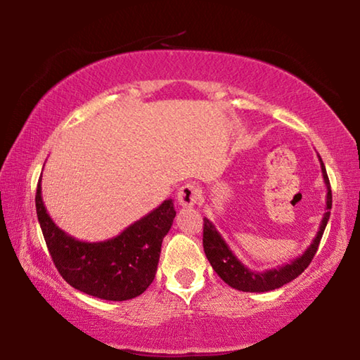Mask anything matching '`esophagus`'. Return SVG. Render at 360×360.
Instances as JSON below:
<instances>
[{
	"instance_id": "34e87169",
	"label": "esophagus",
	"mask_w": 360,
	"mask_h": 360,
	"mask_svg": "<svg viewBox=\"0 0 360 360\" xmlns=\"http://www.w3.org/2000/svg\"><path fill=\"white\" fill-rule=\"evenodd\" d=\"M200 197L198 188L193 184H184L178 192V203L182 206V208H192V206L197 203V200Z\"/></svg>"
}]
</instances>
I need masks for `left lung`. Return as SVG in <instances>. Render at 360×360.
Segmentation results:
<instances>
[{
  "label": "left lung",
  "instance_id": "1",
  "mask_svg": "<svg viewBox=\"0 0 360 360\" xmlns=\"http://www.w3.org/2000/svg\"><path fill=\"white\" fill-rule=\"evenodd\" d=\"M321 169L322 176H324V182L327 186V202H326V212L322 217L318 235L313 240L311 245L308 246L300 257H297L290 262V264H284L281 266L271 268V270L265 271H251L248 266H245L241 262L236 259V255L231 252L227 243L222 238V235L216 230L214 224L210 219L203 217V249L206 257H208L211 266L214 268V271L221 276L222 281L227 283L230 288L238 289L243 292H268L275 290L281 285L290 283L292 279H295L298 275H302L311 260L314 257L316 251H318L319 243L322 235H324L326 225L328 217H330L332 210V191H330V182H328V176L326 172L324 162L321 160Z\"/></svg>",
  "mask_w": 360,
  "mask_h": 360
}]
</instances>
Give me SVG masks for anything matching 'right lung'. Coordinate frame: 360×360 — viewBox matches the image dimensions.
I'll list each match as a JSON object with an SVG mask.
<instances>
[{"label": "right lung", "instance_id": "1", "mask_svg": "<svg viewBox=\"0 0 360 360\" xmlns=\"http://www.w3.org/2000/svg\"><path fill=\"white\" fill-rule=\"evenodd\" d=\"M34 202L53 264L75 289L103 300L124 302L141 295L154 281L162 241L176 216L172 198L114 238L96 243L79 241L57 227L42 202L41 179Z\"/></svg>", "mask_w": 360, "mask_h": 360}]
</instances>
